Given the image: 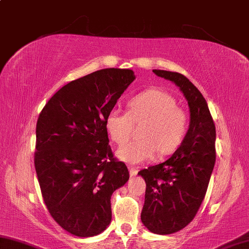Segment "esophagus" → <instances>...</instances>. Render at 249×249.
<instances>
[{
	"label": "esophagus",
	"instance_id": "esophagus-1",
	"mask_svg": "<svg viewBox=\"0 0 249 249\" xmlns=\"http://www.w3.org/2000/svg\"><path fill=\"white\" fill-rule=\"evenodd\" d=\"M129 172H130V175H131V176H136L138 172H139V169H138V167L129 166Z\"/></svg>",
	"mask_w": 249,
	"mask_h": 249
}]
</instances>
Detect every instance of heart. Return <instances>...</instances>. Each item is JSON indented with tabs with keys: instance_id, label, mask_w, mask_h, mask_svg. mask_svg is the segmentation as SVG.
I'll list each match as a JSON object with an SVG mask.
<instances>
[{
	"instance_id": "1",
	"label": "heart",
	"mask_w": 249,
	"mask_h": 249,
	"mask_svg": "<svg viewBox=\"0 0 249 249\" xmlns=\"http://www.w3.org/2000/svg\"><path fill=\"white\" fill-rule=\"evenodd\" d=\"M128 111L113 108L105 118V128L117 144L127 142L133 122L143 121L141 139L118 150V158L128 163H141L154 158L156 152L171 154L181 144L188 130V116L173 96L160 89H147L132 96Z\"/></svg>"
}]
</instances>
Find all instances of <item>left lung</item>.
Segmentation results:
<instances>
[{
    "label": "left lung",
    "instance_id": "8db88e82",
    "mask_svg": "<svg viewBox=\"0 0 249 249\" xmlns=\"http://www.w3.org/2000/svg\"><path fill=\"white\" fill-rule=\"evenodd\" d=\"M175 83L188 102L190 124L180 146L171 158L139 172L146 182L141 220L150 232L176 233L197 214L215 163V124L206 99L185 75L153 70Z\"/></svg>",
    "mask_w": 249,
    "mask_h": 249
}]
</instances>
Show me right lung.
Returning a JSON list of instances; mask_svg holds the SVG:
<instances>
[{
  "label": "right lung",
  "mask_w": 249,
  "mask_h": 249,
  "mask_svg": "<svg viewBox=\"0 0 249 249\" xmlns=\"http://www.w3.org/2000/svg\"><path fill=\"white\" fill-rule=\"evenodd\" d=\"M133 80L132 70H99L64 85L39 113L34 162L43 201L75 236L106 230L111 195L129 179L108 144L105 118Z\"/></svg>",
  "instance_id": "add662e5"
}]
</instances>
